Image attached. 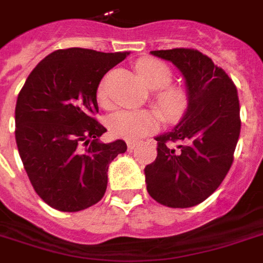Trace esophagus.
Masks as SVG:
<instances>
[{
	"instance_id": "esophagus-1",
	"label": "esophagus",
	"mask_w": 263,
	"mask_h": 263,
	"mask_svg": "<svg viewBox=\"0 0 263 263\" xmlns=\"http://www.w3.org/2000/svg\"><path fill=\"white\" fill-rule=\"evenodd\" d=\"M136 147V143L135 142H131V140H128L127 142V148H128V152H132L134 148Z\"/></svg>"
}]
</instances>
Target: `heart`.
I'll return each mask as SVG.
<instances>
[{
	"instance_id": "b5f03b06",
	"label": "heart",
	"mask_w": 263,
	"mask_h": 263,
	"mask_svg": "<svg viewBox=\"0 0 263 263\" xmlns=\"http://www.w3.org/2000/svg\"><path fill=\"white\" fill-rule=\"evenodd\" d=\"M138 75L146 86L157 91L156 103L165 120L177 121L185 113L188 98L183 88L168 86L172 80V72L156 59H142L135 65ZM101 105H106V91L102 84L97 91ZM160 125V116L156 110H120L109 117V129L115 136L128 140L142 139L150 135Z\"/></svg>"
}]
</instances>
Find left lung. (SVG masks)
<instances>
[{
    "mask_svg": "<svg viewBox=\"0 0 263 263\" xmlns=\"http://www.w3.org/2000/svg\"><path fill=\"white\" fill-rule=\"evenodd\" d=\"M150 53L181 72L188 105L172 131L156 136L157 158L144 168L146 187L158 203L192 208L216 191L233 162L240 135L236 86L224 69L198 50Z\"/></svg>",
    "mask_w": 263,
    "mask_h": 263,
    "instance_id": "obj_1",
    "label": "left lung"
}]
</instances>
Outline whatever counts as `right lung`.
I'll list each match as a JSON object with an SVG mask.
<instances>
[{
  "label": "right lung",
  "mask_w": 263,
  "mask_h": 263,
  "mask_svg": "<svg viewBox=\"0 0 263 263\" xmlns=\"http://www.w3.org/2000/svg\"><path fill=\"white\" fill-rule=\"evenodd\" d=\"M128 54L55 50L32 69L18 92V154L35 192L55 210L79 212L102 199L109 164L127 150L121 139L99 140L106 128L94 116L99 82Z\"/></svg>",
  "instance_id": "right-lung-1"
}]
</instances>
